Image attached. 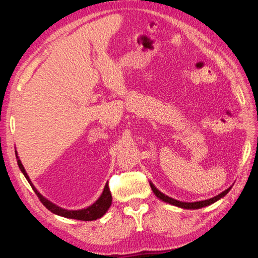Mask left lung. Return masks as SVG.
Wrapping results in <instances>:
<instances>
[{"label":"left lung","instance_id":"8db88e82","mask_svg":"<svg viewBox=\"0 0 258 258\" xmlns=\"http://www.w3.org/2000/svg\"><path fill=\"white\" fill-rule=\"evenodd\" d=\"M151 187H152V190L153 193H154L156 195V197H158V199L162 200L163 202H166V203H169L171 205H174V206H177V207H182V208H185V210H199V208H202V207H205V206H208L213 204V203H215L216 201L221 200L222 197L225 196L229 190H231L232 187H228L227 189H225L224 191H222L221 194H218L216 196L212 197V199L210 200H205V201H200V202H193V203H186V202H179V201H176L172 199V197H168L167 195L163 194L162 191L158 190L154 185H153V183H150Z\"/></svg>","mask_w":258,"mask_h":258}]
</instances>
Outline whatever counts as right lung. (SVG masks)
Returning <instances> with one entry per match:
<instances>
[{
	"label": "right lung",
	"mask_w": 258,
	"mask_h": 258,
	"mask_svg": "<svg viewBox=\"0 0 258 258\" xmlns=\"http://www.w3.org/2000/svg\"><path fill=\"white\" fill-rule=\"evenodd\" d=\"M15 155H16V160H18V164H19V167L21 169V172L24 174L25 178L27 179V182H29L30 185L32 186L33 190L35 191V194L37 195L38 200L42 202V204L44 205L48 211H51L52 213L56 214V215L67 217V218H73V220H79V221H95V220H97V218L102 217L104 214L107 212L109 206H111V204H112V195H111V191H109V188H108V184L105 185V187H104L102 195L98 197V200L94 203V204H92L91 206L86 207V208H83V210L69 211V210H64V208L59 207L55 204H53L52 202L46 200L44 196L38 193V190L34 187V185L32 184L29 175H27V173L25 172L24 166L22 165V163L20 161V158L18 156V153H16V151H15Z\"/></svg>",
	"instance_id": "1"
}]
</instances>
